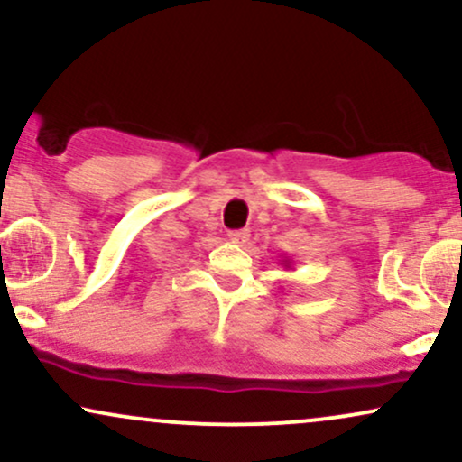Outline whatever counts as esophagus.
<instances>
[{
	"label": "esophagus",
	"mask_w": 462,
	"mask_h": 462,
	"mask_svg": "<svg viewBox=\"0 0 462 462\" xmlns=\"http://www.w3.org/2000/svg\"><path fill=\"white\" fill-rule=\"evenodd\" d=\"M227 236H230L232 243H238V245H243V243H247L249 230H230V232H227Z\"/></svg>",
	"instance_id": "esophagus-1"
}]
</instances>
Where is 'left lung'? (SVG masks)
Masks as SVG:
<instances>
[{"label":"left lung","mask_w":462,"mask_h":462,"mask_svg":"<svg viewBox=\"0 0 462 462\" xmlns=\"http://www.w3.org/2000/svg\"><path fill=\"white\" fill-rule=\"evenodd\" d=\"M282 264H284V267H286V269H289V267H291V261H289V258H284V261H282Z\"/></svg>","instance_id":"obj_1"}]
</instances>
